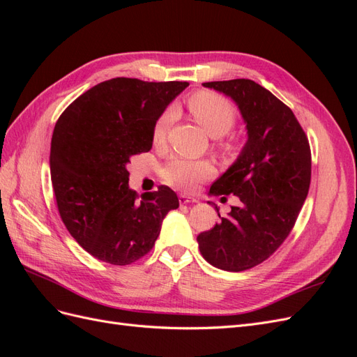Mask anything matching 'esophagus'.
Returning a JSON list of instances; mask_svg holds the SVG:
<instances>
[{"instance_id": "esophagus-1", "label": "esophagus", "mask_w": 357, "mask_h": 357, "mask_svg": "<svg viewBox=\"0 0 357 357\" xmlns=\"http://www.w3.org/2000/svg\"><path fill=\"white\" fill-rule=\"evenodd\" d=\"M178 202L181 204V205H185V204H193V202H198V199L197 198H193V197H189V195H181L178 197Z\"/></svg>"}]
</instances>
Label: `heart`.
Listing matches in <instances>:
<instances>
[{
  "label": "heart",
  "mask_w": 357,
  "mask_h": 357,
  "mask_svg": "<svg viewBox=\"0 0 357 357\" xmlns=\"http://www.w3.org/2000/svg\"><path fill=\"white\" fill-rule=\"evenodd\" d=\"M188 107L192 116L197 119V122L213 138H220L228 134L236 122L234 105L223 96L213 92L202 91L193 93L188 101ZM172 121H174V110L172 109H167L158 117L152 131L155 144L165 142ZM214 172V167L207 160H193L181 156L169 159L160 169L162 178L168 185L183 190L195 189L201 181L213 177Z\"/></svg>",
  "instance_id": "b5f03b06"
}]
</instances>
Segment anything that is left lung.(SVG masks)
Wrapping results in <instances>:
<instances>
[{
  "mask_svg": "<svg viewBox=\"0 0 357 357\" xmlns=\"http://www.w3.org/2000/svg\"><path fill=\"white\" fill-rule=\"evenodd\" d=\"M202 84L231 96L248 138L238 159L210 188L215 197L234 193L240 205L231 207L228 218L219 214L220 222L197 240L213 266L245 271L266 261L294 228L308 195L311 150L294 112L261 84L248 79Z\"/></svg>",
  "mask_w": 357,
  "mask_h": 357,
  "instance_id": "left-lung-1",
  "label": "left lung"
}]
</instances>
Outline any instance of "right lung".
<instances>
[{
  "instance_id": "1",
  "label": "right lung",
  "mask_w": 357,
  "mask_h": 357,
  "mask_svg": "<svg viewBox=\"0 0 357 357\" xmlns=\"http://www.w3.org/2000/svg\"><path fill=\"white\" fill-rule=\"evenodd\" d=\"M188 82L116 77L74 100L53 129L50 177L63 225L86 252L112 265L147 255L178 198L168 186L138 198L126 165L152 149V131Z\"/></svg>"
}]
</instances>
